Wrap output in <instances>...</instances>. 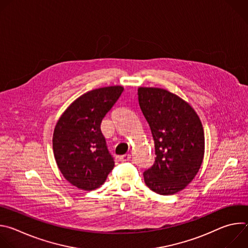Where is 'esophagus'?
I'll use <instances>...</instances> for the list:
<instances>
[{
    "label": "esophagus",
    "mask_w": 248,
    "mask_h": 248,
    "mask_svg": "<svg viewBox=\"0 0 248 248\" xmlns=\"http://www.w3.org/2000/svg\"><path fill=\"white\" fill-rule=\"evenodd\" d=\"M131 159V155L129 154H125V155H123V156H120V161L121 162H127Z\"/></svg>",
    "instance_id": "obj_1"
}]
</instances>
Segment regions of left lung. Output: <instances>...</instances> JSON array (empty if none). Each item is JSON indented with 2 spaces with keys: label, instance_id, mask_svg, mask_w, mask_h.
Segmentation results:
<instances>
[{
  "label": "left lung",
  "instance_id": "1",
  "mask_svg": "<svg viewBox=\"0 0 248 248\" xmlns=\"http://www.w3.org/2000/svg\"><path fill=\"white\" fill-rule=\"evenodd\" d=\"M138 101L155 142V163L144 171L154 192L171 195L185 189L204 158L202 123L190 104L158 87H138Z\"/></svg>",
  "mask_w": 248,
  "mask_h": 248
}]
</instances>
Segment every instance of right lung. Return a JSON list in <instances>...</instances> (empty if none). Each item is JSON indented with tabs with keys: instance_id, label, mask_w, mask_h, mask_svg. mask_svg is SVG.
Segmentation results:
<instances>
[{
	"instance_id": "right-lung-1",
	"label": "right lung",
	"mask_w": 248,
	"mask_h": 248,
	"mask_svg": "<svg viewBox=\"0 0 248 248\" xmlns=\"http://www.w3.org/2000/svg\"><path fill=\"white\" fill-rule=\"evenodd\" d=\"M123 91L121 85L88 91L70 104L56 124L53 151L57 166L79 189L100 187L115 166L100 126Z\"/></svg>"
}]
</instances>
